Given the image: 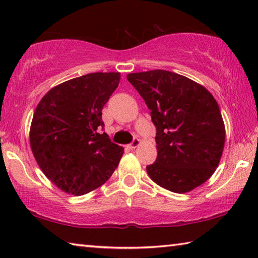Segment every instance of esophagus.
Here are the masks:
<instances>
[{
  "instance_id": "1",
  "label": "esophagus",
  "mask_w": 258,
  "mask_h": 258,
  "mask_svg": "<svg viewBox=\"0 0 258 258\" xmlns=\"http://www.w3.org/2000/svg\"><path fill=\"white\" fill-rule=\"evenodd\" d=\"M140 145H141V141H140L139 139H134V140H133V142L131 143V145H130L128 147L131 148V149H135V148L139 147Z\"/></svg>"
}]
</instances>
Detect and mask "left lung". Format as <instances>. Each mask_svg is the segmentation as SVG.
Wrapping results in <instances>:
<instances>
[{
  "instance_id": "8db88e82",
  "label": "left lung",
  "mask_w": 258,
  "mask_h": 258,
  "mask_svg": "<svg viewBox=\"0 0 258 258\" xmlns=\"http://www.w3.org/2000/svg\"><path fill=\"white\" fill-rule=\"evenodd\" d=\"M127 81L145 100L155 124L157 159L147 166L159 186L185 194L211 177L220 163L225 126L212 93L176 73H132Z\"/></svg>"
}]
</instances>
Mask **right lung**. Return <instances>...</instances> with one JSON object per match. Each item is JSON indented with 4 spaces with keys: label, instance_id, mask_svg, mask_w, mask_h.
<instances>
[{
    "label": "right lung",
    "instance_id": "obj_1",
    "mask_svg": "<svg viewBox=\"0 0 258 258\" xmlns=\"http://www.w3.org/2000/svg\"><path fill=\"white\" fill-rule=\"evenodd\" d=\"M119 73H92L61 83L34 111L29 141L38 166L66 194L82 196L112 175L124 148L103 128L102 108L117 89Z\"/></svg>",
    "mask_w": 258,
    "mask_h": 258
}]
</instances>
